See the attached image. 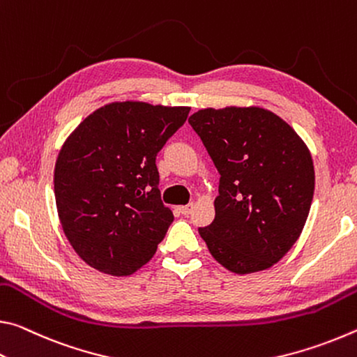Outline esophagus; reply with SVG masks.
<instances>
[{
    "label": "esophagus",
    "instance_id": "1",
    "mask_svg": "<svg viewBox=\"0 0 357 357\" xmlns=\"http://www.w3.org/2000/svg\"><path fill=\"white\" fill-rule=\"evenodd\" d=\"M178 210H180V213L185 215V217H188V215L191 213V210H192V204H188V206L178 207Z\"/></svg>",
    "mask_w": 357,
    "mask_h": 357
}]
</instances>
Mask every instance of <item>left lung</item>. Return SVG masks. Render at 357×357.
Wrapping results in <instances>:
<instances>
[{
    "label": "left lung",
    "mask_w": 357,
    "mask_h": 357,
    "mask_svg": "<svg viewBox=\"0 0 357 357\" xmlns=\"http://www.w3.org/2000/svg\"><path fill=\"white\" fill-rule=\"evenodd\" d=\"M188 123L220 172L215 220L199 227L208 251L236 273L272 267L310 212L314 171L307 145L261 107L202 109Z\"/></svg>",
    "instance_id": "8db88e82"
}]
</instances>
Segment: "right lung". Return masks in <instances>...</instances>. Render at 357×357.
Listing matches in <instances>:
<instances>
[{
    "label": "right lung",
    "mask_w": 357,
    "mask_h": 357,
    "mask_svg": "<svg viewBox=\"0 0 357 357\" xmlns=\"http://www.w3.org/2000/svg\"><path fill=\"white\" fill-rule=\"evenodd\" d=\"M190 107L112 102L75 128L55 165L63 231L99 272L131 275L153 258L174 221L158 190L156 156Z\"/></svg>",
    "instance_id": "right-lung-1"
}]
</instances>
